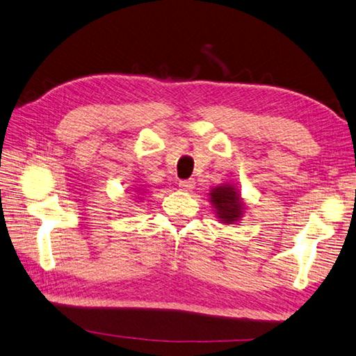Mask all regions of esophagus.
<instances>
[{"instance_id": "34e87169", "label": "esophagus", "mask_w": 356, "mask_h": 356, "mask_svg": "<svg viewBox=\"0 0 356 356\" xmlns=\"http://www.w3.org/2000/svg\"><path fill=\"white\" fill-rule=\"evenodd\" d=\"M194 186H196V182H194V179L180 180V182H179V188H180V190H182V191H191Z\"/></svg>"}]
</instances>
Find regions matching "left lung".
Listing matches in <instances>:
<instances>
[{
	"label": "left lung",
	"mask_w": 356,
	"mask_h": 356,
	"mask_svg": "<svg viewBox=\"0 0 356 356\" xmlns=\"http://www.w3.org/2000/svg\"><path fill=\"white\" fill-rule=\"evenodd\" d=\"M210 202L220 224L225 225L236 224L245 211V204L241 197V193L232 184H222L213 188L210 193Z\"/></svg>",
	"instance_id": "obj_1"
}]
</instances>
